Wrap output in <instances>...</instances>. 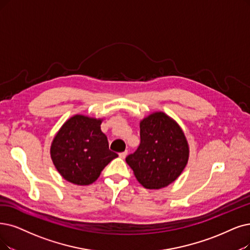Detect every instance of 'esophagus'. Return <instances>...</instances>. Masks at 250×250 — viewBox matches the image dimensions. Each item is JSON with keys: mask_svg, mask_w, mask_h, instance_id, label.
Wrapping results in <instances>:
<instances>
[{"mask_svg": "<svg viewBox=\"0 0 250 250\" xmlns=\"http://www.w3.org/2000/svg\"><path fill=\"white\" fill-rule=\"evenodd\" d=\"M127 156V151H125V152H122V153H120L119 154V157L121 158V159H125V157Z\"/></svg>", "mask_w": 250, "mask_h": 250, "instance_id": "1", "label": "esophagus"}]
</instances>
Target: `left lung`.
Returning <instances> with one entry per match:
<instances>
[{"mask_svg": "<svg viewBox=\"0 0 250 250\" xmlns=\"http://www.w3.org/2000/svg\"><path fill=\"white\" fill-rule=\"evenodd\" d=\"M141 144L126 157L138 183L158 189L173 183L188 160V145L184 131L172 118L156 112L143 119Z\"/></svg>", "mask_w": 250, "mask_h": 250, "instance_id": "obj_1", "label": "left lung"}]
</instances>
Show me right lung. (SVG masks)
<instances>
[{"instance_id":"add662e5","label":"right lung","mask_w":250,"mask_h":250,"mask_svg":"<svg viewBox=\"0 0 250 250\" xmlns=\"http://www.w3.org/2000/svg\"><path fill=\"white\" fill-rule=\"evenodd\" d=\"M102 122L103 119L75 115L56 133L50 154L65 181L78 186L90 185L118 157L108 148L107 138L101 129Z\"/></svg>"}]
</instances>
